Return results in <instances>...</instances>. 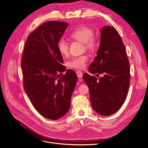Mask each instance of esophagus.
<instances>
[{"label": "esophagus", "instance_id": "obj_1", "mask_svg": "<svg viewBox=\"0 0 148 148\" xmlns=\"http://www.w3.org/2000/svg\"><path fill=\"white\" fill-rule=\"evenodd\" d=\"M76 73H77V77H78L79 78H82L83 73H82V72L81 71H77L76 72Z\"/></svg>", "mask_w": 148, "mask_h": 148}]
</instances>
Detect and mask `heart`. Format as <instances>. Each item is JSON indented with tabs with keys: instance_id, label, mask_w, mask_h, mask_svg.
<instances>
[{
	"instance_id": "1",
	"label": "heart",
	"mask_w": 148,
	"mask_h": 148,
	"mask_svg": "<svg viewBox=\"0 0 148 148\" xmlns=\"http://www.w3.org/2000/svg\"><path fill=\"white\" fill-rule=\"evenodd\" d=\"M94 35L93 29L86 26H80L74 29L69 34V37L79 42L84 44V48L90 52L95 51L98 48V41ZM58 49L62 56H66L68 53V45L67 42L62 40L58 44ZM88 60L86 55L75 57L70 60L68 65L69 68L81 69L84 68Z\"/></svg>"
}]
</instances>
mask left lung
I'll list each match as a JSON object with an SVG mask.
<instances>
[{
	"instance_id": "obj_1",
	"label": "left lung",
	"mask_w": 148,
	"mask_h": 148,
	"mask_svg": "<svg viewBox=\"0 0 148 148\" xmlns=\"http://www.w3.org/2000/svg\"><path fill=\"white\" fill-rule=\"evenodd\" d=\"M83 75L88 85L92 108L98 114L110 116L124 103L130 82V64L125 47L114 27L105 26L101 29L100 44L97 56ZM99 77V76H98Z\"/></svg>"
}]
</instances>
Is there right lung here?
<instances>
[{
    "label": "right lung",
    "instance_id": "1",
    "mask_svg": "<svg viewBox=\"0 0 148 148\" xmlns=\"http://www.w3.org/2000/svg\"><path fill=\"white\" fill-rule=\"evenodd\" d=\"M68 25L58 21L43 23L27 37L22 56L25 90L37 112L51 120L68 112L77 80L73 70L60 77L66 67L58 44Z\"/></svg>",
    "mask_w": 148,
    "mask_h": 148
}]
</instances>
